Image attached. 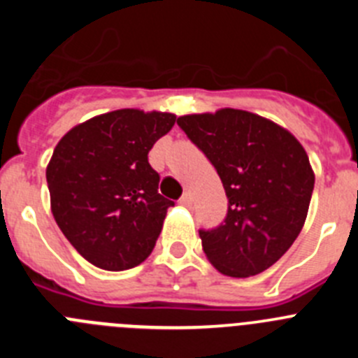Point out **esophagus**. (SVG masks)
Returning <instances> with one entry per match:
<instances>
[{
  "instance_id": "34e87169",
  "label": "esophagus",
  "mask_w": 358,
  "mask_h": 358,
  "mask_svg": "<svg viewBox=\"0 0 358 358\" xmlns=\"http://www.w3.org/2000/svg\"><path fill=\"white\" fill-rule=\"evenodd\" d=\"M179 204H181V206H185V208L192 206V195H189V194L182 195V197L179 199Z\"/></svg>"
}]
</instances>
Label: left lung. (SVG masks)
I'll use <instances>...</instances> for the list:
<instances>
[{"label":"left lung","instance_id":"obj_1","mask_svg":"<svg viewBox=\"0 0 358 358\" xmlns=\"http://www.w3.org/2000/svg\"><path fill=\"white\" fill-rule=\"evenodd\" d=\"M177 125L227 195L224 222L199 229L208 260L226 276L264 273L289 251L308 213L315 177L305 148L274 122L240 109L181 116Z\"/></svg>","mask_w":358,"mask_h":358}]
</instances>
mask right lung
<instances>
[{"mask_svg":"<svg viewBox=\"0 0 358 358\" xmlns=\"http://www.w3.org/2000/svg\"><path fill=\"white\" fill-rule=\"evenodd\" d=\"M176 123L170 113L120 109L73 127L46 169L57 226L85 260L125 271L152 252L173 201L157 192L148 152Z\"/></svg>","mask_w":358,"mask_h":358,"instance_id":"obj_1","label":"right lung"}]
</instances>
